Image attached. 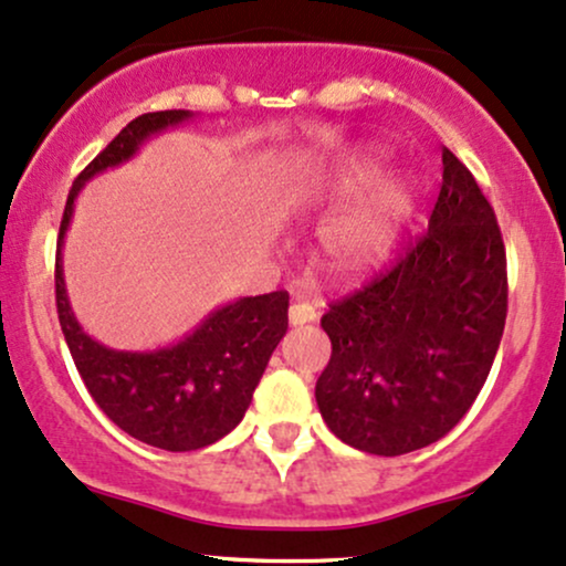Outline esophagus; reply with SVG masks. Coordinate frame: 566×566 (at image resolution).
<instances>
[{
    "instance_id": "34e87169",
    "label": "esophagus",
    "mask_w": 566,
    "mask_h": 566,
    "mask_svg": "<svg viewBox=\"0 0 566 566\" xmlns=\"http://www.w3.org/2000/svg\"><path fill=\"white\" fill-rule=\"evenodd\" d=\"M318 318V311L313 308L311 303H295L290 305V324L292 326H303V324H311Z\"/></svg>"
}]
</instances>
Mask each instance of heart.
Instances as JSON below:
<instances>
[{"label":"heart","instance_id":"b5f03b06","mask_svg":"<svg viewBox=\"0 0 566 566\" xmlns=\"http://www.w3.org/2000/svg\"><path fill=\"white\" fill-rule=\"evenodd\" d=\"M382 174V160L374 149L348 155L332 166L313 171L290 192V208L303 213L322 206L353 200ZM413 210V189L406 179L379 184L360 206L337 218L324 231V269L339 284H358L377 274L392 255L400 229Z\"/></svg>","mask_w":566,"mask_h":566}]
</instances>
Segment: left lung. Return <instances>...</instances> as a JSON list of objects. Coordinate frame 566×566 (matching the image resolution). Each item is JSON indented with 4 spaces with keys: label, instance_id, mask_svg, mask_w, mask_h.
I'll return each mask as SVG.
<instances>
[{
    "label": "left lung",
    "instance_id": "1",
    "mask_svg": "<svg viewBox=\"0 0 566 566\" xmlns=\"http://www.w3.org/2000/svg\"><path fill=\"white\" fill-rule=\"evenodd\" d=\"M506 250L493 208L451 149L430 229L387 274L332 303L318 411L348 446L400 455L438 442L485 385L506 324Z\"/></svg>",
    "mask_w": 566,
    "mask_h": 566
}]
</instances>
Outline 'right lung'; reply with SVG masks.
I'll list each match as a JSON object with an SVG mask.
<instances>
[{
  "instance_id": "add662e5",
  "label": "right lung",
  "mask_w": 566,
  "mask_h": 566,
  "mask_svg": "<svg viewBox=\"0 0 566 566\" xmlns=\"http://www.w3.org/2000/svg\"><path fill=\"white\" fill-rule=\"evenodd\" d=\"M192 118L189 111L139 115L88 163L67 195L54 258L60 326L88 395L126 434L174 453L213 446L240 424L271 353L287 332L290 295L237 297L210 311L179 343L158 350H115L88 337L71 308L63 244L88 179L124 166L153 136Z\"/></svg>"
}]
</instances>
